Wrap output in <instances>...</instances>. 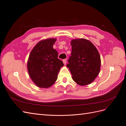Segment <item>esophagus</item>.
Wrapping results in <instances>:
<instances>
[{
  "mask_svg": "<svg viewBox=\"0 0 126 126\" xmlns=\"http://www.w3.org/2000/svg\"><path fill=\"white\" fill-rule=\"evenodd\" d=\"M63 63L64 64H66V63H67V60H66V59H63Z\"/></svg>",
  "mask_w": 126,
  "mask_h": 126,
  "instance_id": "1",
  "label": "esophagus"
}]
</instances>
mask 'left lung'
Masks as SVG:
<instances>
[{
	"mask_svg": "<svg viewBox=\"0 0 126 126\" xmlns=\"http://www.w3.org/2000/svg\"><path fill=\"white\" fill-rule=\"evenodd\" d=\"M71 56L67 67L72 79L81 86L91 83L100 69V56L92 43L85 39L72 40Z\"/></svg>",
	"mask_w": 126,
	"mask_h": 126,
	"instance_id": "obj_1",
	"label": "left lung"
}]
</instances>
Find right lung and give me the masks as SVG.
<instances>
[{
    "label": "right lung",
    "instance_id": "1",
    "mask_svg": "<svg viewBox=\"0 0 126 126\" xmlns=\"http://www.w3.org/2000/svg\"><path fill=\"white\" fill-rule=\"evenodd\" d=\"M56 40L52 38L39 41L29 55L28 73L33 82L40 88H48L54 84L60 68L64 65L58 58V52L53 48Z\"/></svg>",
    "mask_w": 126,
    "mask_h": 126
}]
</instances>
